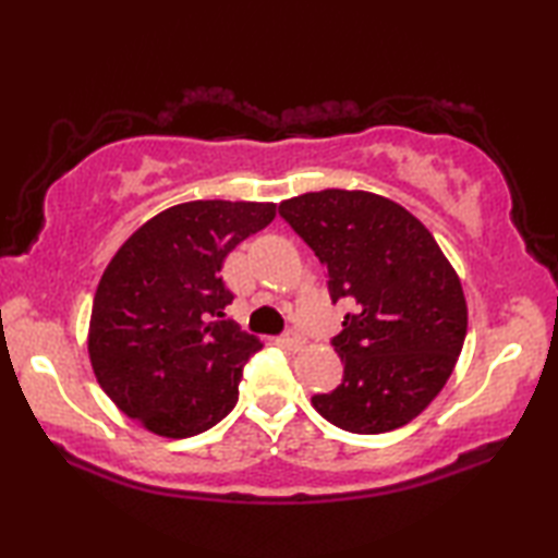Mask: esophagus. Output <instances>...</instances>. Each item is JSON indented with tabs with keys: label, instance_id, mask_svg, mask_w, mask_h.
<instances>
[{
	"label": "esophagus",
	"instance_id": "1",
	"mask_svg": "<svg viewBox=\"0 0 558 558\" xmlns=\"http://www.w3.org/2000/svg\"><path fill=\"white\" fill-rule=\"evenodd\" d=\"M280 344L288 349H300L302 347V337L298 332H286L280 337Z\"/></svg>",
	"mask_w": 558,
	"mask_h": 558
}]
</instances>
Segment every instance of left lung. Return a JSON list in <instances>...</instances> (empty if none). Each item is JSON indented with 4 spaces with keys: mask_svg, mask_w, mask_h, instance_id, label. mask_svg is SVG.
<instances>
[{
    "mask_svg": "<svg viewBox=\"0 0 558 558\" xmlns=\"http://www.w3.org/2000/svg\"><path fill=\"white\" fill-rule=\"evenodd\" d=\"M327 270L332 302L352 300L332 344L344 379L313 405L349 433L401 428L436 399L468 332L460 278L430 231L391 199L325 189L280 204Z\"/></svg>",
    "mask_w": 558,
    "mask_h": 558,
    "instance_id": "obj_1",
    "label": "left lung"
}]
</instances>
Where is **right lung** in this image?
Returning a JSON list of instances; mask_svg holds the SVG:
<instances>
[{"instance_id":"1","label":"right lung","mask_w":558,"mask_h":558,"mask_svg":"<svg viewBox=\"0 0 558 558\" xmlns=\"http://www.w3.org/2000/svg\"><path fill=\"white\" fill-rule=\"evenodd\" d=\"M276 219V204L189 202L120 245L93 298L88 352L100 389L165 438L209 430L239 401L263 347L223 310V258Z\"/></svg>"}]
</instances>
